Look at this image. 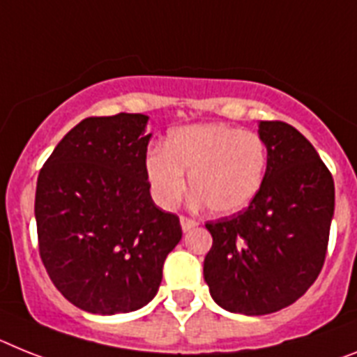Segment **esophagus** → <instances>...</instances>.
Listing matches in <instances>:
<instances>
[{"label":"esophagus","mask_w":357,"mask_h":357,"mask_svg":"<svg viewBox=\"0 0 357 357\" xmlns=\"http://www.w3.org/2000/svg\"><path fill=\"white\" fill-rule=\"evenodd\" d=\"M181 229L185 230V232H188L190 229H194V227H197V221L194 220V218H188V215H181Z\"/></svg>","instance_id":"34e87169"}]
</instances>
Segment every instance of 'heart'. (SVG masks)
Returning a JSON list of instances; mask_svg holds the SVG:
<instances>
[{
    "instance_id": "1",
    "label": "heart",
    "mask_w": 357,
    "mask_h": 357,
    "mask_svg": "<svg viewBox=\"0 0 357 357\" xmlns=\"http://www.w3.org/2000/svg\"><path fill=\"white\" fill-rule=\"evenodd\" d=\"M265 139L252 130L225 123L179 127L169 134L165 151L146 155L145 170L152 196L174 208L190 188L215 214H234L256 199L265 181Z\"/></svg>"
}]
</instances>
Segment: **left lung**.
Listing matches in <instances>:
<instances>
[{"label": "left lung", "mask_w": 357, "mask_h": 357, "mask_svg": "<svg viewBox=\"0 0 357 357\" xmlns=\"http://www.w3.org/2000/svg\"><path fill=\"white\" fill-rule=\"evenodd\" d=\"M268 163L263 187L245 211L208 221L212 247L203 275L230 312L263 316L310 289L325 263L334 215V179L303 134L261 121Z\"/></svg>", "instance_id": "1"}]
</instances>
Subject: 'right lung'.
Listing matches in <instances>:
<instances>
[{
  "label": "right lung",
  "instance_id": "right-lung-1",
  "mask_svg": "<svg viewBox=\"0 0 357 357\" xmlns=\"http://www.w3.org/2000/svg\"><path fill=\"white\" fill-rule=\"evenodd\" d=\"M146 121L149 116L127 112L83 119L38 176L41 261L54 287L86 312L145 307L183 236L178 215L151 197Z\"/></svg>",
  "mask_w": 357,
  "mask_h": 357
}]
</instances>
